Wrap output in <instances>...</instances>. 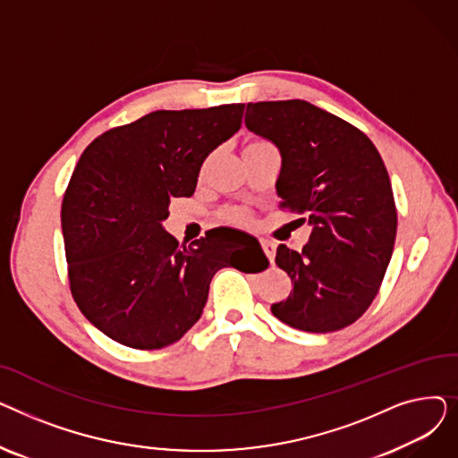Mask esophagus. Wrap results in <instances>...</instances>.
Instances as JSON below:
<instances>
[{"label":"esophagus","mask_w":458,"mask_h":458,"mask_svg":"<svg viewBox=\"0 0 458 458\" xmlns=\"http://www.w3.org/2000/svg\"><path fill=\"white\" fill-rule=\"evenodd\" d=\"M261 249H263V252H266V256H267L269 261H275L276 245H275L273 242H269V239H261Z\"/></svg>","instance_id":"obj_1"}]
</instances>
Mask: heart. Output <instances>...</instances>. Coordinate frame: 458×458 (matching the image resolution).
<instances>
[{"mask_svg":"<svg viewBox=\"0 0 458 458\" xmlns=\"http://www.w3.org/2000/svg\"><path fill=\"white\" fill-rule=\"evenodd\" d=\"M261 144H267V140H263V139H250V140L245 144L243 150L254 148V147H261ZM219 216H221V221L230 223V225H247V223H250V213H249L247 209H243V208H226V209L221 211Z\"/></svg>","mask_w":458,"mask_h":458,"instance_id":"b5f03b06","label":"heart"}]
</instances>
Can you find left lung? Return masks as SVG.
I'll use <instances>...</instances> for the list:
<instances>
[{"label": "left lung", "instance_id": "1", "mask_svg": "<svg viewBox=\"0 0 458 458\" xmlns=\"http://www.w3.org/2000/svg\"><path fill=\"white\" fill-rule=\"evenodd\" d=\"M245 126L282 154L280 209L311 225L301 252L278 245L276 266L293 290L271 311L306 332H334L371 306L390 263L397 209L390 176L371 139L304 100L247 104Z\"/></svg>", "mask_w": 458, "mask_h": 458}]
</instances>
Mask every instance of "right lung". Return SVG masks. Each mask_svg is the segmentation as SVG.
Segmentation results:
<instances>
[{"instance_id":"add662e5","label":"right lung","mask_w":458,"mask_h":458,"mask_svg":"<svg viewBox=\"0 0 458 458\" xmlns=\"http://www.w3.org/2000/svg\"><path fill=\"white\" fill-rule=\"evenodd\" d=\"M243 107L154 111L81 154L61 206L68 282L111 340L140 351L178 342L200 319L213 275L235 267L221 230L185 247L161 221L173 199L195 192L204 159L242 128Z\"/></svg>"}]
</instances>
